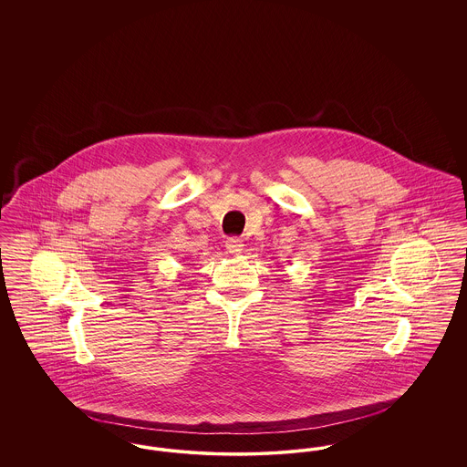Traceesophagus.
<instances>
[{"mask_svg": "<svg viewBox=\"0 0 467 467\" xmlns=\"http://www.w3.org/2000/svg\"><path fill=\"white\" fill-rule=\"evenodd\" d=\"M244 240H240V238H229L225 242V248L231 255H240L244 252Z\"/></svg>", "mask_w": 467, "mask_h": 467, "instance_id": "1", "label": "esophagus"}]
</instances>
